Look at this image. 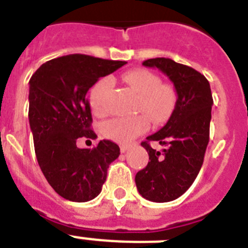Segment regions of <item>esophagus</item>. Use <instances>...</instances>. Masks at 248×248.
<instances>
[{
  "instance_id": "esophagus-1",
  "label": "esophagus",
  "mask_w": 248,
  "mask_h": 248,
  "mask_svg": "<svg viewBox=\"0 0 248 248\" xmlns=\"http://www.w3.org/2000/svg\"><path fill=\"white\" fill-rule=\"evenodd\" d=\"M128 145H120V153H125V151L128 150Z\"/></svg>"
}]
</instances>
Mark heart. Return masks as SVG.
I'll return each mask as SVG.
<instances>
[{
  "mask_svg": "<svg viewBox=\"0 0 248 248\" xmlns=\"http://www.w3.org/2000/svg\"><path fill=\"white\" fill-rule=\"evenodd\" d=\"M123 82L138 95L137 110L144 113L155 124L165 123L171 117L177 95L170 84L161 83L159 77L148 69H134L123 76ZM114 87L111 77H103L94 83L89 92L92 110L98 117L108 113V97ZM149 122L140 114L133 118H113L103 123L102 133L117 143L130 140L148 130Z\"/></svg>",
  "mask_w": 248,
  "mask_h": 248,
  "instance_id": "b5f03b06",
  "label": "heart"
}]
</instances>
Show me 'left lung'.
<instances>
[{
	"label": "left lung",
	"instance_id": "1",
	"mask_svg": "<svg viewBox=\"0 0 248 248\" xmlns=\"http://www.w3.org/2000/svg\"><path fill=\"white\" fill-rule=\"evenodd\" d=\"M145 67L157 68L172 82L177 100L171 117L141 145L149 163L135 175L138 191L154 202H169L180 198L195 181L209 144L212 100L209 80L200 72L170 58L144 61ZM150 142L164 146L155 151Z\"/></svg>",
	"mask_w": 248,
	"mask_h": 248
}]
</instances>
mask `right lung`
<instances>
[{
    "label": "right lung",
    "mask_w": 248,
    "mask_h": 248,
    "mask_svg": "<svg viewBox=\"0 0 248 248\" xmlns=\"http://www.w3.org/2000/svg\"><path fill=\"white\" fill-rule=\"evenodd\" d=\"M125 63L69 54L43 63L31 77L28 119L37 161L48 184L65 200L97 198L109 165L119 156V146L110 140H100L93 149H79L77 141L97 138L87 92Z\"/></svg>",
    "instance_id": "right-lung-1"
}]
</instances>
